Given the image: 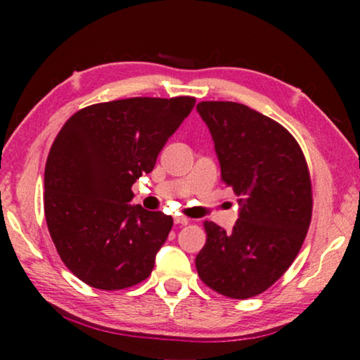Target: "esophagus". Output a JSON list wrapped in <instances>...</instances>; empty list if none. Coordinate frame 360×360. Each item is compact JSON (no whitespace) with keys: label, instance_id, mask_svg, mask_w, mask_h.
<instances>
[{"label":"esophagus","instance_id":"obj_1","mask_svg":"<svg viewBox=\"0 0 360 360\" xmlns=\"http://www.w3.org/2000/svg\"><path fill=\"white\" fill-rule=\"evenodd\" d=\"M188 222V219L187 217H184V216H174V224H178V225H187Z\"/></svg>","mask_w":360,"mask_h":360}]
</instances>
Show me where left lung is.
I'll list each match as a JSON object with an SVG mask.
<instances>
[{"label":"left lung","instance_id":"1","mask_svg":"<svg viewBox=\"0 0 360 360\" xmlns=\"http://www.w3.org/2000/svg\"><path fill=\"white\" fill-rule=\"evenodd\" d=\"M197 111L241 210L230 231L203 222L206 243L195 266L210 289L245 300L295 260L311 222V178L297 139L276 120L233 101H202Z\"/></svg>","mask_w":360,"mask_h":360}]
</instances>
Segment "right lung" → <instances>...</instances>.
<instances>
[{
	"label": "right lung",
	"mask_w": 360,
	"mask_h": 360,
	"mask_svg": "<svg viewBox=\"0 0 360 360\" xmlns=\"http://www.w3.org/2000/svg\"><path fill=\"white\" fill-rule=\"evenodd\" d=\"M195 106L193 96L114 100L66 120L49 152L44 214L63 264L103 290L150 275L173 217L130 205L131 186Z\"/></svg>",
	"instance_id": "obj_1"
}]
</instances>
